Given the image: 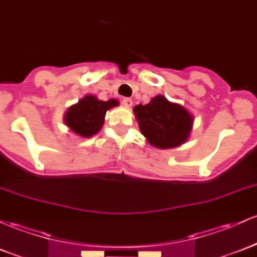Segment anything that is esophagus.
<instances>
[{"mask_svg":"<svg viewBox=\"0 0 257 257\" xmlns=\"http://www.w3.org/2000/svg\"><path fill=\"white\" fill-rule=\"evenodd\" d=\"M122 102H123V105L125 106V107H128V108H129V107L133 106V100H132V98H129V97L123 98Z\"/></svg>","mask_w":257,"mask_h":257,"instance_id":"obj_1","label":"esophagus"}]
</instances>
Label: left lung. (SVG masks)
Instances as JSON below:
<instances>
[{
  "label": "left lung",
  "mask_w": 257,
  "mask_h": 257,
  "mask_svg": "<svg viewBox=\"0 0 257 257\" xmlns=\"http://www.w3.org/2000/svg\"><path fill=\"white\" fill-rule=\"evenodd\" d=\"M134 114L142 134L157 149H172L184 144L193 126V115L162 95L155 96L146 105L135 106Z\"/></svg>",
  "instance_id": "obj_1"
}]
</instances>
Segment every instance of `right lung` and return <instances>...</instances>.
<instances>
[{
    "label": "right lung",
    "mask_w": 257,
    "mask_h": 257,
    "mask_svg": "<svg viewBox=\"0 0 257 257\" xmlns=\"http://www.w3.org/2000/svg\"><path fill=\"white\" fill-rule=\"evenodd\" d=\"M118 105L119 103L114 98L101 101L94 95H86L67 109L64 123L79 137L90 138L102 128L106 112Z\"/></svg>",
    "instance_id": "obj_1"
}]
</instances>
